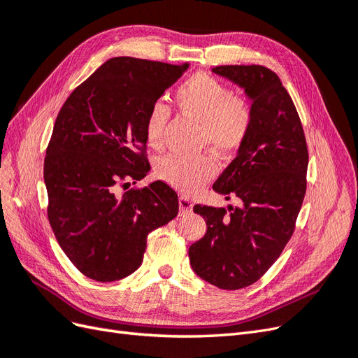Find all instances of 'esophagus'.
Listing matches in <instances>:
<instances>
[{
    "label": "esophagus",
    "mask_w": 358,
    "mask_h": 358,
    "mask_svg": "<svg viewBox=\"0 0 358 358\" xmlns=\"http://www.w3.org/2000/svg\"><path fill=\"white\" fill-rule=\"evenodd\" d=\"M192 201L188 199V197H185V196H182V197H179V209H180V213L182 215H185V213H189L191 210H192Z\"/></svg>",
    "instance_id": "34e87169"
}]
</instances>
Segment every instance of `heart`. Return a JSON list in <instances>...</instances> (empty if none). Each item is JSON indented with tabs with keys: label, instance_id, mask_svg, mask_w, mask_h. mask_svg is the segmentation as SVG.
<instances>
[{
	"label": "heart",
	"instance_id": "b5f03b06",
	"mask_svg": "<svg viewBox=\"0 0 358 358\" xmlns=\"http://www.w3.org/2000/svg\"><path fill=\"white\" fill-rule=\"evenodd\" d=\"M176 104L182 115L201 125V143L220 155L239 149L251 129V106L208 74H194L183 82L176 91ZM167 121V106L161 101L152 104L145 121V136L152 148L162 145ZM155 171L162 182L189 192L215 176L216 164L210 155L188 158L170 154L158 161Z\"/></svg>",
	"mask_w": 358,
	"mask_h": 358
}]
</instances>
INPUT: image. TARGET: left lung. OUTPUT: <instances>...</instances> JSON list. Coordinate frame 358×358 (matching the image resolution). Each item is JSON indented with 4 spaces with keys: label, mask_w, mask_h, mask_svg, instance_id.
Segmentation results:
<instances>
[{
    "label": "left lung",
    "mask_w": 358,
    "mask_h": 358,
    "mask_svg": "<svg viewBox=\"0 0 358 358\" xmlns=\"http://www.w3.org/2000/svg\"><path fill=\"white\" fill-rule=\"evenodd\" d=\"M215 74L245 90L252 124L213 189L241 208L194 206L208 231L189 246L201 279L222 289H241L262 278L294 233L306 192L308 146L296 106L278 74L263 66H220Z\"/></svg>",
    "instance_id": "8db88e82"
}]
</instances>
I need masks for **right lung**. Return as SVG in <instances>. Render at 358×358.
I'll use <instances>...</instances> for the list:
<instances>
[{
	"label": "right lung",
	"instance_id": "obj_1",
	"mask_svg": "<svg viewBox=\"0 0 358 358\" xmlns=\"http://www.w3.org/2000/svg\"><path fill=\"white\" fill-rule=\"evenodd\" d=\"M117 57L76 88L57 116L45 158L48 218L74 267L99 282L122 279L143 262L148 234L176 218L178 194L150 170L145 121L188 70Z\"/></svg>",
	"mask_w": 358,
	"mask_h": 358
}]
</instances>
